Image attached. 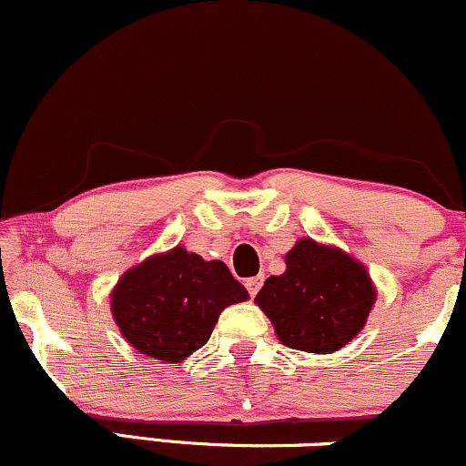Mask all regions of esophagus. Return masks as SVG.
Returning a JSON list of instances; mask_svg holds the SVG:
<instances>
[{
    "instance_id": "1",
    "label": "esophagus",
    "mask_w": 466,
    "mask_h": 466,
    "mask_svg": "<svg viewBox=\"0 0 466 466\" xmlns=\"http://www.w3.org/2000/svg\"><path fill=\"white\" fill-rule=\"evenodd\" d=\"M260 285H263V276H249V279L245 280V288H248L249 296H257Z\"/></svg>"
}]
</instances>
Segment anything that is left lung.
I'll list each match as a JSON object with an SVG mask.
<instances>
[{"label": "left lung", "instance_id": "left-lung-1", "mask_svg": "<svg viewBox=\"0 0 466 466\" xmlns=\"http://www.w3.org/2000/svg\"><path fill=\"white\" fill-rule=\"evenodd\" d=\"M285 265L254 299L279 340L309 354L339 351L365 327L376 303L370 272L342 249L311 238H300Z\"/></svg>", "mask_w": 466, "mask_h": 466}]
</instances>
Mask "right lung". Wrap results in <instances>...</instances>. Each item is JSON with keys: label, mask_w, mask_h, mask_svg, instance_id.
Masks as SVG:
<instances>
[{"label": "right lung", "mask_w": 466, "mask_h": 466, "mask_svg": "<svg viewBox=\"0 0 466 466\" xmlns=\"http://www.w3.org/2000/svg\"><path fill=\"white\" fill-rule=\"evenodd\" d=\"M248 296L223 260H203L177 245L127 269L112 289L110 309L139 354L181 362L209 340L218 314Z\"/></svg>", "instance_id": "add662e5"}]
</instances>
